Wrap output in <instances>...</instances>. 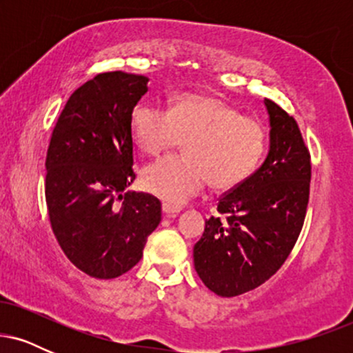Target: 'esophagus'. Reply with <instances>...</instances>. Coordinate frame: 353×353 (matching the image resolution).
Returning a JSON list of instances; mask_svg holds the SVG:
<instances>
[{"mask_svg": "<svg viewBox=\"0 0 353 353\" xmlns=\"http://www.w3.org/2000/svg\"><path fill=\"white\" fill-rule=\"evenodd\" d=\"M163 212L165 214V217H176L177 214L181 212V208L179 205H172V204H168V202H164Z\"/></svg>", "mask_w": 353, "mask_h": 353, "instance_id": "34e87169", "label": "esophagus"}]
</instances>
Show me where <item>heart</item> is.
<instances>
[{
  "mask_svg": "<svg viewBox=\"0 0 353 353\" xmlns=\"http://www.w3.org/2000/svg\"><path fill=\"white\" fill-rule=\"evenodd\" d=\"M131 134L149 156L177 148L184 156L164 157L145 165L141 185L169 204L196 196L205 182L225 190L241 185L257 171L267 149V131L255 117L214 96L184 92L165 109L137 104L131 114Z\"/></svg>",
  "mask_w": 353,
  "mask_h": 353,
  "instance_id": "obj_1",
  "label": "heart"
}]
</instances>
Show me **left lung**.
<instances>
[{"mask_svg":"<svg viewBox=\"0 0 353 353\" xmlns=\"http://www.w3.org/2000/svg\"><path fill=\"white\" fill-rule=\"evenodd\" d=\"M270 149L245 182L219 197L194 245V267L204 285L221 297H236L262 285L292 252L309 205L310 152L297 123L274 101Z\"/></svg>","mask_w":353,"mask_h":353,"instance_id":"1","label":"left lung"}]
</instances>
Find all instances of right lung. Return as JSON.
I'll return each mask as SVG.
<instances>
[{
    "mask_svg": "<svg viewBox=\"0 0 353 353\" xmlns=\"http://www.w3.org/2000/svg\"><path fill=\"white\" fill-rule=\"evenodd\" d=\"M148 78L101 72L79 86L52 129L46 154L48 216L66 257L94 279H116L143 257L161 222V202L124 192L132 169V109Z\"/></svg>",
    "mask_w": 353,
    "mask_h": 353,
    "instance_id": "obj_1",
    "label": "right lung"
}]
</instances>
